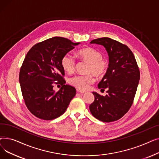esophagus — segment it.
Masks as SVG:
<instances>
[{"mask_svg": "<svg viewBox=\"0 0 159 159\" xmlns=\"http://www.w3.org/2000/svg\"><path fill=\"white\" fill-rule=\"evenodd\" d=\"M77 91L78 92H79V93H86V91H85V90H82V89H77Z\"/></svg>", "mask_w": 159, "mask_h": 159, "instance_id": "esophagus-1", "label": "esophagus"}]
</instances>
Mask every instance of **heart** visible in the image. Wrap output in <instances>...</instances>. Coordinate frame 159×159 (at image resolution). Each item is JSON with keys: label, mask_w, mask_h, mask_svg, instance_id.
Masks as SVG:
<instances>
[{"label": "heart", "mask_w": 159, "mask_h": 159, "mask_svg": "<svg viewBox=\"0 0 159 159\" xmlns=\"http://www.w3.org/2000/svg\"><path fill=\"white\" fill-rule=\"evenodd\" d=\"M77 56L89 63L86 75H75L68 79L69 84L80 89H86L93 83L95 79L93 76L101 77L106 74L108 69V61L102 57L101 53L93 48L88 47L79 49ZM62 69L68 73H72L75 67V58L70 54L64 55L61 59Z\"/></svg>", "instance_id": "heart-1"}]
</instances>
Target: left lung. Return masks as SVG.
Returning <instances> with one entry per match:
<instances>
[{
	"instance_id": "1",
	"label": "left lung",
	"mask_w": 159,
	"mask_h": 159,
	"mask_svg": "<svg viewBox=\"0 0 159 159\" xmlns=\"http://www.w3.org/2000/svg\"><path fill=\"white\" fill-rule=\"evenodd\" d=\"M91 44L104 46L109 55V67L98 84L101 90L107 89L106 96L93 92L94 102L89 110L98 120L116 121L129 110L134 100L140 80V71L134 55L124 44L108 37L94 39Z\"/></svg>"
}]
</instances>
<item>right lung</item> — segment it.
<instances>
[{"mask_svg":"<svg viewBox=\"0 0 159 159\" xmlns=\"http://www.w3.org/2000/svg\"><path fill=\"white\" fill-rule=\"evenodd\" d=\"M80 43L55 37L33 46L26 54L19 73V82L24 101L36 117L50 120L62 115L76 94V89L65 85L62 57ZM54 84L62 86L58 92Z\"/></svg>","mask_w":159,"mask_h":159,"instance_id":"right-lung-1","label":"right lung"}]
</instances>
